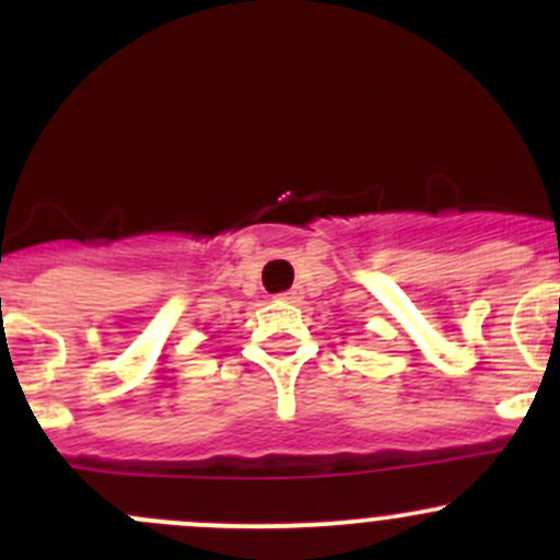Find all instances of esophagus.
<instances>
[{
    "label": "esophagus",
    "instance_id": "1",
    "mask_svg": "<svg viewBox=\"0 0 560 560\" xmlns=\"http://www.w3.org/2000/svg\"><path fill=\"white\" fill-rule=\"evenodd\" d=\"M301 295H303V292L301 290H298V287H292V290H287V292H281V301H287V303H298V301H301Z\"/></svg>",
    "mask_w": 560,
    "mask_h": 560
}]
</instances>
